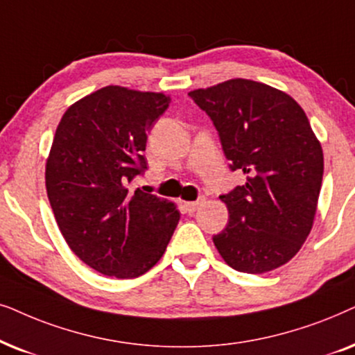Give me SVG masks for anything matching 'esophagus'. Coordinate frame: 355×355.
<instances>
[{
	"mask_svg": "<svg viewBox=\"0 0 355 355\" xmlns=\"http://www.w3.org/2000/svg\"><path fill=\"white\" fill-rule=\"evenodd\" d=\"M200 205H201V201H191V202H185V207L188 212H195L198 207H200Z\"/></svg>",
	"mask_w": 355,
	"mask_h": 355,
	"instance_id": "34e87169",
	"label": "esophagus"
}]
</instances>
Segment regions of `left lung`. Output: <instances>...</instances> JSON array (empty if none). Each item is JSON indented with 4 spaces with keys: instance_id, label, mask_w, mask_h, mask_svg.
<instances>
[{
    "instance_id": "left-lung-1",
    "label": "left lung",
    "mask_w": 355,
    "mask_h": 355,
    "mask_svg": "<svg viewBox=\"0 0 355 355\" xmlns=\"http://www.w3.org/2000/svg\"><path fill=\"white\" fill-rule=\"evenodd\" d=\"M219 135L229 168L245 183L220 195L229 224L212 237L240 272L261 274L295 257L313 225L323 150L305 112L287 94L230 79L188 94Z\"/></svg>"
}]
</instances>
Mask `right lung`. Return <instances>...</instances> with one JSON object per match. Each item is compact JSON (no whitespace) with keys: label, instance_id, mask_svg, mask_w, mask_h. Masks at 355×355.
<instances>
[{"label":"right lung","instance_id":"add662e5","mask_svg":"<svg viewBox=\"0 0 355 355\" xmlns=\"http://www.w3.org/2000/svg\"><path fill=\"white\" fill-rule=\"evenodd\" d=\"M170 101L107 86L71 105L56 128L45 170L50 206L73 253L103 276L148 272L180 220L172 202L128 187L148 170V131Z\"/></svg>","mask_w":355,"mask_h":355}]
</instances>
